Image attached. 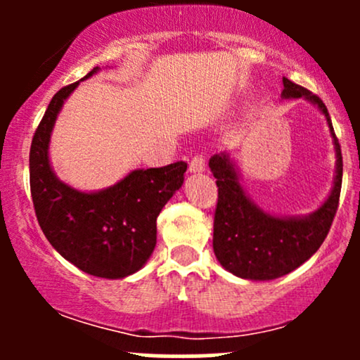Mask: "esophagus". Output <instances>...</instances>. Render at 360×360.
Segmentation results:
<instances>
[{
  "label": "esophagus",
  "instance_id": "1",
  "mask_svg": "<svg viewBox=\"0 0 360 360\" xmlns=\"http://www.w3.org/2000/svg\"><path fill=\"white\" fill-rule=\"evenodd\" d=\"M205 167L206 164L203 155H194L191 162H189V172H191V174H200V172L205 171Z\"/></svg>",
  "mask_w": 360,
  "mask_h": 360
}]
</instances>
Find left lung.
<instances>
[{
	"label": "left lung",
	"mask_w": 360,
	"mask_h": 360,
	"mask_svg": "<svg viewBox=\"0 0 360 360\" xmlns=\"http://www.w3.org/2000/svg\"><path fill=\"white\" fill-rule=\"evenodd\" d=\"M284 100L304 98L325 115L335 146V177L328 198L307 217H276L260 210L240 184V174L226 152L210 159L217 177L218 203L213 223V250L226 271L242 279L271 281L289 274L320 249L338 208L342 154L325 103L303 86L283 77Z\"/></svg>",
	"instance_id": "obj_1"
}]
</instances>
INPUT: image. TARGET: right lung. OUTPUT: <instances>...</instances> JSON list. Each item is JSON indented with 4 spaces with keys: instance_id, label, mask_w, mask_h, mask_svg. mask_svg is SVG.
<instances>
[{
    "instance_id": "add662e5",
    "label": "right lung",
    "mask_w": 360,
    "mask_h": 360,
    "mask_svg": "<svg viewBox=\"0 0 360 360\" xmlns=\"http://www.w3.org/2000/svg\"><path fill=\"white\" fill-rule=\"evenodd\" d=\"M100 71L94 68L82 77ZM81 81L53 94L30 147V191L37 220L51 245L82 272L122 279L146 266L155 249L157 217L183 186L188 164L135 169L101 191L62 183L49 159V143L64 101Z\"/></svg>"
}]
</instances>
